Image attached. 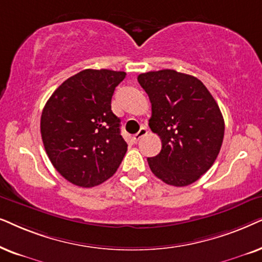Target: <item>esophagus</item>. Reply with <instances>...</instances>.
I'll use <instances>...</instances> for the list:
<instances>
[{
  "label": "esophagus",
  "instance_id": "obj_1",
  "mask_svg": "<svg viewBox=\"0 0 262 262\" xmlns=\"http://www.w3.org/2000/svg\"><path fill=\"white\" fill-rule=\"evenodd\" d=\"M146 134H147V128H146V127H141V128H140V130H139L138 133L135 134L134 137H133V140H134V142H138L139 140H140V139H141L142 137H145Z\"/></svg>",
  "mask_w": 262,
  "mask_h": 262
}]
</instances>
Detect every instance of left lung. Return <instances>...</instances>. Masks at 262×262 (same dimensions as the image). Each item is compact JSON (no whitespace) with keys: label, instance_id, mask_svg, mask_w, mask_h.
<instances>
[{"label":"left lung","instance_id":"left-lung-1","mask_svg":"<svg viewBox=\"0 0 262 262\" xmlns=\"http://www.w3.org/2000/svg\"><path fill=\"white\" fill-rule=\"evenodd\" d=\"M138 81L152 104L149 128L162 149L147 158L149 169L166 184L186 187L213 165L224 138V118L206 86L172 69L142 73Z\"/></svg>","mask_w":262,"mask_h":262}]
</instances>
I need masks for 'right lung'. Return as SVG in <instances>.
Returning <instances> with one entry per match:
<instances>
[{
  "mask_svg": "<svg viewBox=\"0 0 262 262\" xmlns=\"http://www.w3.org/2000/svg\"><path fill=\"white\" fill-rule=\"evenodd\" d=\"M124 72L85 69L62 82L45 104L40 134L52 165L82 188L98 186L116 172L127 152L120 118L111 110Z\"/></svg>",
  "mask_w": 262,
  "mask_h": 262,
  "instance_id": "obj_1",
  "label": "right lung"
}]
</instances>
